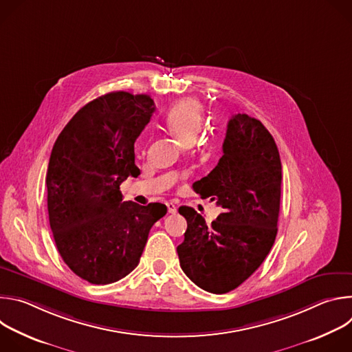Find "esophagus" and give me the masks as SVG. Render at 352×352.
Wrapping results in <instances>:
<instances>
[{
    "label": "esophagus",
    "mask_w": 352,
    "mask_h": 352,
    "mask_svg": "<svg viewBox=\"0 0 352 352\" xmlns=\"http://www.w3.org/2000/svg\"><path fill=\"white\" fill-rule=\"evenodd\" d=\"M166 205H167V210H168V213H171V214L177 213V206H175L174 204H171V202H167Z\"/></svg>",
    "instance_id": "1"
}]
</instances>
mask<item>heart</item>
Segmentation results:
<instances>
[{"instance_id":"heart-1","label":"heart","mask_w":352,"mask_h":352,"mask_svg":"<svg viewBox=\"0 0 352 352\" xmlns=\"http://www.w3.org/2000/svg\"><path fill=\"white\" fill-rule=\"evenodd\" d=\"M164 124L179 143H193L204 126L202 106L192 98L181 100L168 111Z\"/></svg>"}]
</instances>
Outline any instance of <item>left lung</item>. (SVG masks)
<instances>
[{
    "mask_svg": "<svg viewBox=\"0 0 352 352\" xmlns=\"http://www.w3.org/2000/svg\"><path fill=\"white\" fill-rule=\"evenodd\" d=\"M192 188L223 213L209 226L195 209L179 208L188 223L179 265L197 287L226 294L258 270L277 235L281 160L270 132L256 118L232 116L221 159Z\"/></svg>",
    "mask_w": 352,
    "mask_h": 352,
    "instance_id": "1",
    "label": "left lung"
}]
</instances>
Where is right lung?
<instances>
[{
    "label": "right lung",
    "instance_id": "add662e5",
    "mask_svg": "<svg viewBox=\"0 0 352 352\" xmlns=\"http://www.w3.org/2000/svg\"><path fill=\"white\" fill-rule=\"evenodd\" d=\"M147 94L111 91L83 106L58 135L45 185L48 220L67 266L91 284H110L139 263L163 204L122 202L120 185L138 177L135 140L152 118Z\"/></svg>",
    "mask_w": 352,
    "mask_h": 352
}]
</instances>
